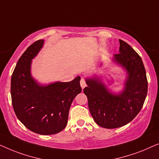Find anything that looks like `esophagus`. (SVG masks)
<instances>
[{"label":"esophagus","instance_id":"esophagus-1","mask_svg":"<svg viewBox=\"0 0 159 159\" xmlns=\"http://www.w3.org/2000/svg\"><path fill=\"white\" fill-rule=\"evenodd\" d=\"M80 86H81L82 89H84L85 87L86 86V80L84 79V78H82L80 80Z\"/></svg>","mask_w":159,"mask_h":159}]
</instances>
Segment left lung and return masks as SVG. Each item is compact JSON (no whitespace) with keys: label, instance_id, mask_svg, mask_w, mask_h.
<instances>
[{"label":"left lung","instance_id":"8db88e82","mask_svg":"<svg viewBox=\"0 0 159 159\" xmlns=\"http://www.w3.org/2000/svg\"><path fill=\"white\" fill-rule=\"evenodd\" d=\"M120 52L114 61L126 69L127 78L121 93L114 94L98 79H87L84 92L88 98L91 115L98 125L107 129L117 128L135 118L144 104L148 80L140 55L127 42L119 39Z\"/></svg>","mask_w":159,"mask_h":159}]
</instances>
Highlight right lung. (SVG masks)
Listing matches in <instances>:
<instances>
[{"label":"right lung","mask_w":159,"mask_h":159,"mask_svg":"<svg viewBox=\"0 0 159 159\" xmlns=\"http://www.w3.org/2000/svg\"><path fill=\"white\" fill-rule=\"evenodd\" d=\"M43 44V39L36 41L18 60L11 76V93L16 115L26 128L40 135H53L66 127L70 105L82 89L80 76L48 86L33 79L32 60Z\"/></svg>","instance_id":"obj_1"}]
</instances>
